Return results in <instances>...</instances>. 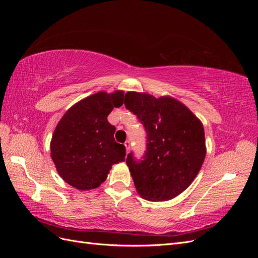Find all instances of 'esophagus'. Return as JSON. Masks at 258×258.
<instances>
[{
	"instance_id": "obj_1",
	"label": "esophagus",
	"mask_w": 258,
	"mask_h": 258,
	"mask_svg": "<svg viewBox=\"0 0 258 258\" xmlns=\"http://www.w3.org/2000/svg\"><path fill=\"white\" fill-rule=\"evenodd\" d=\"M124 146H126V152H127V154H128L129 151H130V142H129V141L124 142Z\"/></svg>"
}]
</instances>
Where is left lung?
Listing matches in <instances>:
<instances>
[{
	"mask_svg": "<svg viewBox=\"0 0 258 258\" xmlns=\"http://www.w3.org/2000/svg\"><path fill=\"white\" fill-rule=\"evenodd\" d=\"M124 105L143 123L147 135L144 159L132 153L127 166L138 194L150 201H167L183 192L197 176L207 147L204 124L178 100L128 91Z\"/></svg>",
	"mask_w": 258,
	"mask_h": 258,
	"instance_id": "1",
	"label": "left lung"
}]
</instances>
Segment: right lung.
<instances>
[{"label": "right lung", "instance_id": "1", "mask_svg": "<svg viewBox=\"0 0 258 258\" xmlns=\"http://www.w3.org/2000/svg\"><path fill=\"white\" fill-rule=\"evenodd\" d=\"M123 103V91H99L75 103L62 116L50 141V156L64 182L80 190L97 188L112 166L124 160L126 148L114 139L107 121Z\"/></svg>", "mask_w": 258, "mask_h": 258}]
</instances>
